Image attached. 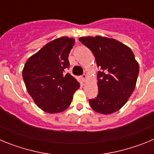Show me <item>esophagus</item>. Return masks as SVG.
I'll return each mask as SVG.
<instances>
[{
	"mask_svg": "<svg viewBox=\"0 0 154 154\" xmlns=\"http://www.w3.org/2000/svg\"><path fill=\"white\" fill-rule=\"evenodd\" d=\"M86 79H87V75L85 74H83L82 75V81L83 82H85V80H86Z\"/></svg>",
	"mask_w": 154,
	"mask_h": 154,
	"instance_id": "obj_1",
	"label": "esophagus"
}]
</instances>
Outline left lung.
<instances>
[{"label":"left lung","instance_id":"left-lung-1","mask_svg":"<svg viewBox=\"0 0 154 154\" xmlns=\"http://www.w3.org/2000/svg\"><path fill=\"white\" fill-rule=\"evenodd\" d=\"M79 40L89 48L96 58L99 92L89 99L92 109L111 114L126 104L135 89L139 64L128 46L106 37H82Z\"/></svg>","mask_w":154,"mask_h":154}]
</instances>
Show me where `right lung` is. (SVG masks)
<instances>
[{"instance_id":"1","label":"right lung","mask_w":154,"mask_h":154,"mask_svg":"<svg viewBox=\"0 0 154 154\" xmlns=\"http://www.w3.org/2000/svg\"><path fill=\"white\" fill-rule=\"evenodd\" d=\"M75 39L62 37L46 44L28 58L22 72L30 96L39 108L57 113L70 106L80 84L65 69L69 68V55Z\"/></svg>"}]
</instances>
